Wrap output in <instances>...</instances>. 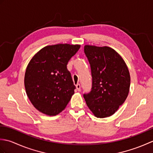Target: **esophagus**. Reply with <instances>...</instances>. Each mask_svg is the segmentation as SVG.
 <instances>
[{
    "label": "esophagus",
    "mask_w": 153,
    "mask_h": 153,
    "mask_svg": "<svg viewBox=\"0 0 153 153\" xmlns=\"http://www.w3.org/2000/svg\"><path fill=\"white\" fill-rule=\"evenodd\" d=\"M76 89H77V91H81V86H80V84H77V85H76Z\"/></svg>",
    "instance_id": "1"
}]
</instances>
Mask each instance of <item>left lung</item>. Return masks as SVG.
Instances as JSON below:
<instances>
[{
    "label": "left lung",
    "mask_w": 153,
    "mask_h": 153,
    "mask_svg": "<svg viewBox=\"0 0 153 153\" xmlns=\"http://www.w3.org/2000/svg\"><path fill=\"white\" fill-rule=\"evenodd\" d=\"M91 66L92 88L84 94L87 106L97 118L113 115L125 102L130 87V75L122 56L109 47L85 45Z\"/></svg>",
    "instance_id": "obj_1"
}]
</instances>
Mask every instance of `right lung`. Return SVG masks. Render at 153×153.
Returning a JSON list of instances; mask_svg holds the SVG:
<instances>
[{"label": "right lung", "instance_id": "add662e5", "mask_svg": "<svg viewBox=\"0 0 153 153\" xmlns=\"http://www.w3.org/2000/svg\"><path fill=\"white\" fill-rule=\"evenodd\" d=\"M80 48L79 45H48L38 51L25 73L27 95L39 111L56 116L66 108L76 86L67 64Z\"/></svg>", "mask_w": 153, "mask_h": 153}]
</instances>
